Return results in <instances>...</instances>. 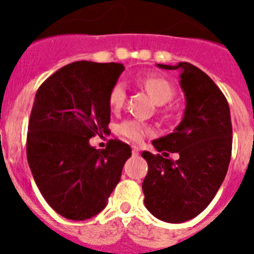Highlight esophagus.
Wrapping results in <instances>:
<instances>
[{"instance_id":"1","label":"esophagus","mask_w":254,"mask_h":254,"mask_svg":"<svg viewBox=\"0 0 254 254\" xmlns=\"http://www.w3.org/2000/svg\"><path fill=\"white\" fill-rule=\"evenodd\" d=\"M138 154H140V150H138V147L132 146V155H133V156H137Z\"/></svg>"}]
</instances>
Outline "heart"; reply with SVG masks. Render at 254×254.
<instances>
[{
  "instance_id": "b5f03b06",
  "label": "heart",
  "mask_w": 254,
  "mask_h": 254,
  "mask_svg": "<svg viewBox=\"0 0 254 254\" xmlns=\"http://www.w3.org/2000/svg\"><path fill=\"white\" fill-rule=\"evenodd\" d=\"M138 84L150 94L154 102L158 105H164L169 103L174 98V87L168 80L159 76H145L138 78ZM109 105L113 109H120L126 100V87L122 81H118L112 86L109 91ZM118 132L126 138L138 142L146 134L151 132L150 127L138 120H127L118 126Z\"/></svg>"
}]
</instances>
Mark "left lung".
I'll list each match as a JSON object with an SVG mask.
<instances>
[{
	"label": "left lung",
	"instance_id": "8db88e82",
	"mask_svg": "<svg viewBox=\"0 0 254 254\" xmlns=\"http://www.w3.org/2000/svg\"><path fill=\"white\" fill-rule=\"evenodd\" d=\"M158 67L181 71L186 109L174 132L152 145L164 156L177 152L180 159L143 151L149 170L142 190L145 206L155 217L178 224L201 214L224 182L232 158V120L224 94L198 67L188 62Z\"/></svg>",
	"mask_w": 254,
	"mask_h": 254
}]
</instances>
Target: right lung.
<instances>
[{
  "label": "right lung",
  "instance_id": "add662e5",
  "mask_svg": "<svg viewBox=\"0 0 254 254\" xmlns=\"http://www.w3.org/2000/svg\"><path fill=\"white\" fill-rule=\"evenodd\" d=\"M122 64L77 61L40 85L30 113L26 156L48 205L69 220L90 219L107 206L131 147L109 140L96 150L89 140L111 122L109 91Z\"/></svg>",
  "mask_w": 254,
  "mask_h": 254
}]
</instances>
